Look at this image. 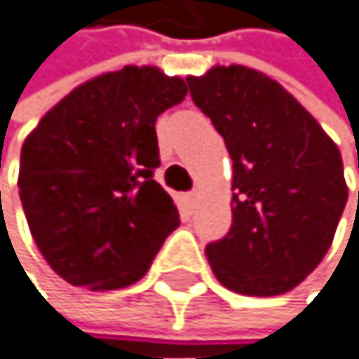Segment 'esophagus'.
<instances>
[{"label":"esophagus","mask_w":359,"mask_h":359,"mask_svg":"<svg viewBox=\"0 0 359 359\" xmlns=\"http://www.w3.org/2000/svg\"><path fill=\"white\" fill-rule=\"evenodd\" d=\"M197 201H199V192L197 190H192V192L185 194V203H187V208H190V210L197 206Z\"/></svg>","instance_id":"obj_1"}]
</instances>
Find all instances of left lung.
Instances as JSON below:
<instances>
[{
    "mask_svg": "<svg viewBox=\"0 0 359 359\" xmlns=\"http://www.w3.org/2000/svg\"><path fill=\"white\" fill-rule=\"evenodd\" d=\"M187 86L233 162L231 229L206 245L212 273L243 295L295 289L330 250L348 199L339 149L282 84L254 68L215 66Z\"/></svg>",
    "mask_w": 359,
    "mask_h": 359,
    "instance_id": "8db88e82",
    "label": "left lung"
}]
</instances>
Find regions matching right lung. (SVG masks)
Masks as SVG:
<instances>
[{"mask_svg": "<svg viewBox=\"0 0 359 359\" xmlns=\"http://www.w3.org/2000/svg\"><path fill=\"white\" fill-rule=\"evenodd\" d=\"M185 95L181 77L126 66L73 89L25 140L18 187L29 231L68 284H135L181 222L153 172L156 118Z\"/></svg>", "mask_w": 359, "mask_h": 359, "instance_id": "1", "label": "right lung"}]
</instances>
